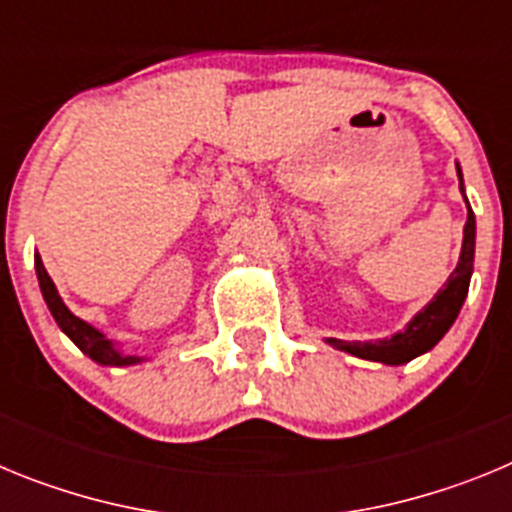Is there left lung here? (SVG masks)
<instances>
[{"mask_svg":"<svg viewBox=\"0 0 512 512\" xmlns=\"http://www.w3.org/2000/svg\"><path fill=\"white\" fill-rule=\"evenodd\" d=\"M456 174H459V189L464 194V179H461L459 166H456ZM464 202H467V194H464ZM474 235H477V223H474V212L467 202V225H464L459 264L451 271L449 282L443 284V289H438V295L410 320L408 328L400 330V333H395L390 338H379V341L361 343L341 341V338H325V341L333 348H338V351H346V354L359 356V359L379 361V364L390 366L408 364L415 356L431 351L446 336V330L454 325L461 305L467 300L469 279H472L474 271Z\"/></svg>","mask_w":512,"mask_h":512,"instance_id":"obj_1","label":"left lung"}]
</instances>
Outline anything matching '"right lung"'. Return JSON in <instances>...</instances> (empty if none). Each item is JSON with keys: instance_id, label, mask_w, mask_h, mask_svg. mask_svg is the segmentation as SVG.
Segmentation results:
<instances>
[{"instance_id": "right-lung-1", "label": "right lung", "mask_w": 512, "mask_h": 512, "mask_svg": "<svg viewBox=\"0 0 512 512\" xmlns=\"http://www.w3.org/2000/svg\"><path fill=\"white\" fill-rule=\"evenodd\" d=\"M35 271H38L40 292H43V300H45V305H48V310H51L53 320H56L58 328H61L63 333H66V336H69L71 341H74L76 346H79L81 351L89 356V359L97 361V364H102V366H130V364H138V361H143L140 356L122 354L120 348H117L110 338L104 336L102 330H97L94 325H89L87 320L76 318L74 312L63 305L56 284H53V279L48 277V271H45L40 256H35Z\"/></svg>"}]
</instances>
